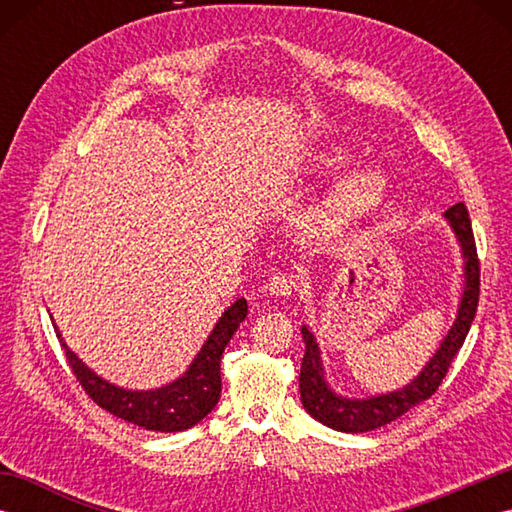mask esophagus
<instances>
[{"label": "esophagus", "mask_w": 512, "mask_h": 512, "mask_svg": "<svg viewBox=\"0 0 512 512\" xmlns=\"http://www.w3.org/2000/svg\"><path fill=\"white\" fill-rule=\"evenodd\" d=\"M295 290H297L295 275H286V273L273 275L266 284L268 295H275V297H290Z\"/></svg>", "instance_id": "esophagus-1"}]
</instances>
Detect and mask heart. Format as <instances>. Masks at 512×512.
I'll return each instance as SVG.
<instances>
[{
  "instance_id": "b5f03b06",
  "label": "heart",
  "mask_w": 512,
  "mask_h": 512,
  "mask_svg": "<svg viewBox=\"0 0 512 512\" xmlns=\"http://www.w3.org/2000/svg\"><path fill=\"white\" fill-rule=\"evenodd\" d=\"M380 187H383V182H380L376 173L372 171L354 173V176L347 178L339 187V191H336L334 209L339 213L361 211L378 198Z\"/></svg>"
}]
</instances>
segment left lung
I'll return each mask as SVG.
<instances>
[{"mask_svg":"<svg viewBox=\"0 0 512 512\" xmlns=\"http://www.w3.org/2000/svg\"><path fill=\"white\" fill-rule=\"evenodd\" d=\"M444 217L451 222L455 235H458L466 259L464 297L458 310V319H455L447 339L442 341L440 350L433 354L427 367L422 369L420 376L413 380V383L398 391H391V394L374 396L367 400H347L336 396L323 380L317 341H314V336L310 334L308 328H301L303 341H306V354H303L299 374L301 402L310 416L323 422L325 427L345 433H365L378 427H385V424L405 416L409 409L420 405V402L429 400L442 385L455 354L460 352L466 334L471 330V323L477 312V301H480V259H477L469 209H466L464 202H458L444 213Z\"/></svg>","mask_w":512,"mask_h":512,"instance_id":"left-lung-1","label":"left lung"}]
</instances>
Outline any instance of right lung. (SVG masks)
I'll return each instance as SVG.
<instances>
[{
    "label": "right lung",
    "instance_id": "obj_1",
    "mask_svg": "<svg viewBox=\"0 0 512 512\" xmlns=\"http://www.w3.org/2000/svg\"><path fill=\"white\" fill-rule=\"evenodd\" d=\"M246 299H237L231 308L224 310L222 319L217 321L209 341L202 345L198 356L193 358L191 367L182 378L173 380L171 385L151 389V391H129L123 387L110 385L92 369L85 367L65 343V361H68L74 378L85 389L96 405L110 411L112 416L127 420L149 431H184L209 416L222 394L220 361L224 347L237 332L239 323L246 319ZM61 339V334L57 332Z\"/></svg>",
    "mask_w": 512,
    "mask_h": 512
}]
</instances>
